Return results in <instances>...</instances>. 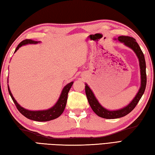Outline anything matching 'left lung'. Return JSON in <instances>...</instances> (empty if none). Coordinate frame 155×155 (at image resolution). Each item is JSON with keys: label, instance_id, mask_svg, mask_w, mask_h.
<instances>
[{"label": "left lung", "instance_id": "8db88e82", "mask_svg": "<svg viewBox=\"0 0 155 155\" xmlns=\"http://www.w3.org/2000/svg\"><path fill=\"white\" fill-rule=\"evenodd\" d=\"M118 40L121 42H123L125 45L130 47L131 49H133L134 52L136 53L138 58H139L141 74V86L136 97L127 107L117 110H108L101 106L97 100L96 97H94L91 88L88 87L87 84H86V86H85V93H86L88 103H89L91 108L98 117L107 118V119H114V118H120L124 117L125 115L130 113L135 108L141 97H142L144 92L145 91L147 85L146 62L144 54L142 50L140 49L139 45H138L135 39L133 37H128V36H120V37H118Z\"/></svg>", "mask_w": 155, "mask_h": 155}]
</instances>
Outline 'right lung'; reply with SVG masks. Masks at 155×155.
Returning <instances> with one entry per match:
<instances>
[{
  "label": "right lung",
  "instance_id": "obj_1",
  "mask_svg": "<svg viewBox=\"0 0 155 155\" xmlns=\"http://www.w3.org/2000/svg\"><path fill=\"white\" fill-rule=\"evenodd\" d=\"M38 42H39L31 40V39H25V40L22 41L21 42H20L19 45L17 46V47H16L15 52L17 51L20 47H22V45H25L27 44H37ZM72 84H73V82H71V83L66 85V86L64 87L63 90L62 91L60 97H59V99L58 100L57 103H56L54 106H53L52 108L45 110L31 111V110H28L27 109H25L24 108H22V107L20 106V105L17 103V102H16V100L14 98V97H12L11 92L9 89L8 86V90L13 102H14V103L15 104L16 108H17V109L18 110L20 113H21L22 115H24L25 117L28 118V119L33 120L35 121L42 122V121H48V120L55 119V118L60 117L61 114L63 113L66 107V104H67L68 93L71 89Z\"/></svg>",
  "mask_w": 155,
  "mask_h": 155
}]
</instances>
